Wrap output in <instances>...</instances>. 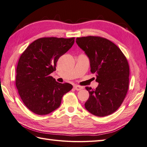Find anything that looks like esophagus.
Here are the masks:
<instances>
[{
  "instance_id": "esophagus-1",
  "label": "esophagus",
  "mask_w": 147,
  "mask_h": 147,
  "mask_svg": "<svg viewBox=\"0 0 147 147\" xmlns=\"http://www.w3.org/2000/svg\"><path fill=\"white\" fill-rule=\"evenodd\" d=\"M74 89H75L76 90H78H78H81L83 89V86H79V85H74Z\"/></svg>"
}]
</instances>
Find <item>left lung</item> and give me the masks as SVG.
Here are the masks:
<instances>
[{
    "label": "left lung",
    "instance_id": "8db88e82",
    "mask_svg": "<svg viewBox=\"0 0 147 147\" xmlns=\"http://www.w3.org/2000/svg\"><path fill=\"white\" fill-rule=\"evenodd\" d=\"M76 42L90 59L91 72L95 73V89L86 86L89 98L86 109L98 117L114 113L121 105L129 88V66L126 56L118 47L98 36L77 38Z\"/></svg>",
    "mask_w": 147,
    "mask_h": 147
}]
</instances>
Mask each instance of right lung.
I'll return each mask as SVG.
<instances>
[{
	"mask_svg": "<svg viewBox=\"0 0 147 147\" xmlns=\"http://www.w3.org/2000/svg\"><path fill=\"white\" fill-rule=\"evenodd\" d=\"M75 38L43 37L35 40L19 59L16 86L22 101L33 113L46 115L61 105L62 96L73 88L59 83L51 74L59 58L69 50Z\"/></svg>",
	"mask_w": 147,
	"mask_h": 147,
	"instance_id": "1",
	"label": "right lung"
}]
</instances>
